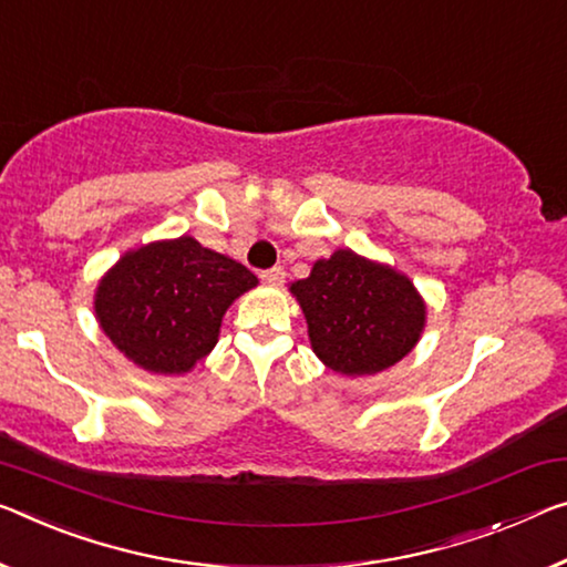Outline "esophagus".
Listing matches in <instances>:
<instances>
[{
    "mask_svg": "<svg viewBox=\"0 0 567 567\" xmlns=\"http://www.w3.org/2000/svg\"><path fill=\"white\" fill-rule=\"evenodd\" d=\"M260 278H264L266 284H274V286H278V284H284L286 271H284L281 266H274V268H266V271H260Z\"/></svg>",
    "mask_w": 567,
    "mask_h": 567,
    "instance_id": "obj_1",
    "label": "esophagus"
}]
</instances>
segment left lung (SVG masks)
I'll return each mask as SVG.
<instances>
[{"instance_id":"obj_1","label":"left lung","mask_w":567,"mask_h":567,"mask_svg":"<svg viewBox=\"0 0 567 567\" xmlns=\"http://www.w3.org/2000/svg\"><path fill=\"white\" fill-rule=\"evenodd\" d=\"M291 293L307 317L313 352L334 372L388 370L423 332L425 307L413 284L352 250L317 260Z\"/></svg>"}]
</instances>
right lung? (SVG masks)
<instances>
[{"mask_svg": "<svg viewBox=\"0 0 567 567\" xmlns=\"http://www.w3.org/2000/svg\"><path fill=\"white\" fill-rule=\"evenodd\" d=\"M258 278L195 238L126 254L95 293V317L138 368L179 374L213 350L223 313Z\"/></svg>", "mask_w": 567, "mask_h": 567, "instance_id": "obj_1", "label": "right lung"}]
</instances>
